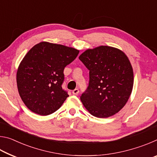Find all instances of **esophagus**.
Returning a JSON list of instances; mask_svg holds the SVG:
<instances>
[{
  "instance_id": "1",
  "label": "esophagus",
  "mask_w": 157,
  "mask_h": 157,
  "mask_svg": "<svg viewBox=\"0 0 157 157\" xmlns=\"http://www.w3.org/2000/svg\"><path fill=\"white\" fill-rule=\"evenodd\" d=\"M72 94H73V95H78V94H79V89H74L73 91H72Z\"/></svg>"
}]
</instances>
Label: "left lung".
<instances>
[{"mask_svg":"<svg viewBox=\"0 0 157 157\" xmlns=\"http://www.w3.org/2000/svg\"><path fill=\"white\" fill-rule=\"evenodd\" d=\"M79 59L89 70V83L80 96L84 107L97 118H108L121 111L129 100L134 72L125 53L100 46L87 49Z\"/></svg>","mask_w":157,"mask_h":157,"instance_id":"obj_1","label":"left lung"}]
</instances>
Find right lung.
I'll return each instance as SVG.
<instances>
[{
  "label": "right lung",
  "instance_id": "obj_1",
  "mask_svg": "<svg viewBox=\"0 0 157 157\" xmlns=\"http://www.w3.org/2000/svg\"><path fill=\"white\" fill-rule=\"evenodd\" d=\"M79 52L73 48L46 41L29 50L17 73L18 94L29 109L41 116L59 109L68 97L62 87L63 70Z\"/></svg>",
  "mask_w": 157,
  "mask_h": 157
}]
</instances>
